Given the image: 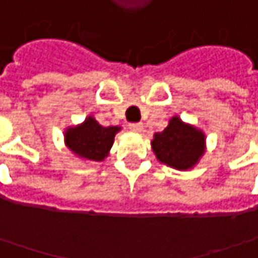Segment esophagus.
Instances as JSON below:
<instances>
[{
	"mask_svg": "<svg viewBox=\"0 0 258 258\" xmlns=\"http://www.w3.org/2000/svg\"><path fill=\"white\" fill-rule=\"evenodd\" d=\"M128 128L133 130V131H136V133H139V131L143 130V124H142V122H130Z\"/></svg>",
	"mask_w": 258,
	"mask_h": 258,
	"instance_id": "obj_1",
	"label": "esophagus"
}]
</instances>
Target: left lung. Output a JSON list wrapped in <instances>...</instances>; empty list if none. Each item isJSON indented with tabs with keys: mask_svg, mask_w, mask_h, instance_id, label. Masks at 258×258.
I'll return each mask as SVG.
<instances>
[{
	"mask_svg": "<svg viewBox=\"0 0 258 258\" xmlns=\"http://www.w3.org/2000/svg\"><path fill=\"white\" fill-rule=\"evenodd\" d=\"M204 143L205 136L202 131L174 116L164 131L155 133L152 151L162 164L177 170H189L202 156Z\"/></svg>",
	"mask_w": 258,
	"mask_h": 258,
	"instance_id": "8db88e82",
	"label": "left lung"
}]
</instances>
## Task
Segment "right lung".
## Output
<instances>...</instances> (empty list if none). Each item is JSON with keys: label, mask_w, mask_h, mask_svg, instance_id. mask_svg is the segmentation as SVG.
<instances>
[{"label": "right lung", "mask_w": 258, "mask_h": 258, "mask_svg": "<svg viewBox=\"0 0 258 258\" xmlns=\"http://www.w3.org/2000/svg\"><path fill=\"white\" fill-rule=\"evenodd\" d=\"M118 131L119 127H102L93 116H88L81 125L66 130L64 142L66 146L80 158L103 161Z\"/></svg>", "instance_id": "right-lung-1"}]
</instances>
